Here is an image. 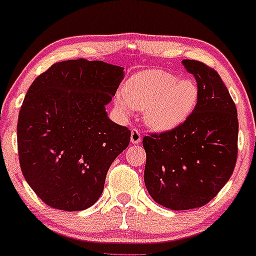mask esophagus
Masks as SVG:
<instances>
[{"label": "esophagus", "mask_w": 256, "mask_h": 256, "mask_svg": "<svg viewBox=\"0 0 256 256\" xmlns=\"http://www.w3.org/2000/svg\"><path fill=\"white\" fill-rule=\"evenodd\" d=\"M140 142H142V136H140V131H138L137 128H134V130L131 131V143H134V144H140Z\"/></svg>", "instance_id": "34e87169"}]
</instances>
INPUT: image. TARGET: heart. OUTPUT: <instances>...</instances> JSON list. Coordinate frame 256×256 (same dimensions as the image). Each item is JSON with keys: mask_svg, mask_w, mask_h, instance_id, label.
Wrapping results in <instances>:
<instances>
[{"mask_svg": "<svg viewBox=\"0 0 256 256\" xmlns=\"http://www.w3.org/2000/svg\"><path fill=\"white\" fill-rule=\"evenodd\" d=\"M198 100V83L162 70L137 73L126 82L124 95L116 96L122 116L143 110L144 122L155 131H170L189 118Z\"/></svg>", "mask_w": 256, "mask_h": 256, "instance_id": "heart-1", "label": "heart"}]
</instances>
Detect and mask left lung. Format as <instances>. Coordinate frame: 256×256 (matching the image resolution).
I'll use <instances>...</instances> for the list:
<instances>
[{
    "label": "left lung",
    "instance_id": "left-lung-1",
    "mask_svg": "<svg viewBox=\"0 0 256 256\" xmlns=\"http://www.w3.org/2000/svg\"><path fill=\"white\" fill-rule=\"evenodd\" d=\"M182 64L198 82L195 110L178 128L143 138L146 190L174 210L202 207L222 189L236 165L238 138L236 106L218 73L200 61Z\"/></svg>",
    "mask_w": 256,
    "mask_h": 256
}]
</instances>
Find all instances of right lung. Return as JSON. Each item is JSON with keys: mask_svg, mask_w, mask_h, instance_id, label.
<instances>
[{"mask_svg": "<svg viewBox=\"0 0 256 256\" xmlns=\"http://www.w3.org/2000/svg\"><path fill=\"white\" fill-rule=\"evenodd\" d=\"M124 67L85 58L54 64L28 88L18 120L22 174L44 204L66 212L100 198L131 131L108 116Z\"/></svg>", "mask_w": 256, "mask_h": 256, "instance_id": "add662e5", "label": "right lung"}]
</instances>
